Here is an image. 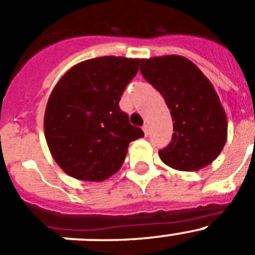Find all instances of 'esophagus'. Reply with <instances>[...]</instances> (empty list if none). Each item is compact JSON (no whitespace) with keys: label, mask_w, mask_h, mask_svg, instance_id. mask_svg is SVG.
Wrapping results in <instances>:
<instances>
[{"label":"esophagus","mask_w":255,"mask_h":255,"mask_svg":"<svg viewBox=\"0 0 255 255\" xmlns=\"http://www.w3.org/2000/svg\"><path fill=\"white\" fill-rule=\"evenodd\" d=\"M142 129H143V132H144V134H148V126L147 125H144L143 127H142Z\"/></svg>","instance_id":"1"}]
</instances>
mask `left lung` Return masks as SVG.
Wrapping results in <instances>:
<instances>
[{
  "label": "left lung",
  "mask_w": 255,
  "mask_h": 255,
  "mask_svg": "<svg viewBox=\"0 0 255 255\" xmlns=\"http://www.w3.org/2000/svg\"><path fill=\"white\" fill-rule=\"evenodd\" d=\"M141 73L162 94L172 117V139L158 151L162 162L178 171L210 165L228 137L227 114L210 80L178 55L142 59Z\"/></svg>",
  "instance_id": "8db88e82"
}]
</instances>
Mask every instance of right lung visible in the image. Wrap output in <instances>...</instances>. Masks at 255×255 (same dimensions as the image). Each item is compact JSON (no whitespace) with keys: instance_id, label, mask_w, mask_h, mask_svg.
<instances>
[{"instance_id":"right-lung-1","label":"right lung","mask_w":255,"mask_h":255,"mask_svg":"<svg viewBox=\"0 0 255 255\" xmlns=\"http://www.w3.org/2000/svg\"><path fill=\"white\" fill-rule=\"evenodd\" d=\"M139 59L101 56L74 65L47 101L44 130L51 156L66 175L101 182L120 171L128 146L143 137L120 99Z\"/></svg>"}]
</instances>
